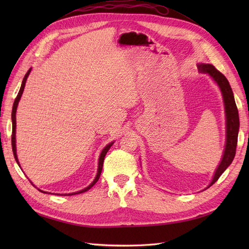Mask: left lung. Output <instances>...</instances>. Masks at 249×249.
Masks as SVG:
<instances>
[{
  "label": "left lung",
  "mask_w": 249,
  "mask_h": 249,
  "mask_svg": "<svg viewBox=\"0 0 249 249\" xmlns=\"http://www.w3.org/2000/svg\"><path fill=\"white\" fill-rule=\"evenodd\" d=\"M198 70L201 72L209 73L211 77L214 79L218 86L220 87L221 92L223 95L225 113H227V144H225L224 154L222 160L219 164V166L216 169L215 176L211 182L210 186H212L220 176L227 169L231 163L232 162L233 158L236 155V147L238 142V132H239V113L233 99V93L231 88L228 79L223 76L219 71L215 69V66L212 64H200L198 65ZM209 186V187H210Z\"/></svg>",
  "instance_id": "8db88e82"
}]
</instances>
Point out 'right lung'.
Listing matches in <instances>:
<instances>
[{
    "mask_svg": "<svg viewBox=\"0 0 249 249\" xmlns=\"http://www.w3.org/2000/svg\"><path fill=\"white\" fill-rule=\"evenodd\" d=\"M30 71H31V69H30V70L27 71V73L25 74L24 79H22L20 89H19V91H18V95H17V97H16V101H14V103H13L12 114H11V117H12V137H11V143H12L13 156H14V158H16V161L18 162V156H17V147H16V125H17V122H16V113H17L18 104V102H19V99H20V96H21V94H22V91H24V87H25L26 81H27V78H28V76H29ZM112 144H113V142H112V143H110V144H108L106 147H105V148L103 149V152H102V154H101V156H100V160H99V169H97V175H96V177H95V178H94L93 182H92L91 184H90L87 188H85V189H83V190H81V191H79V192H76V193H71V194H64V195H72V194H79V193L85 192V191L89 190L90 188H91V187H92V186L97 182V180H99L100 176H101V173H102V169H103V164H104L105 156H106L107 152H108L109 148L111 147V145H112ZM18 165H19V164H18Z\"/></svg>",
    "mask_w": 249,
    "mask_h": 249,
    "instance_id": "1",
    "label": "right lung"
}]
</instances>
